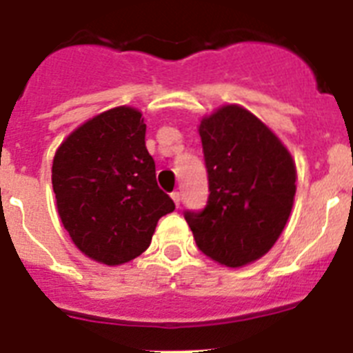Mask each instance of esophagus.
I'll use <instances>...</instances> for the list:
<instances>
[{"label":"esophagus","instance_id":"obj_1","mask_svg":"<svg viewBox=\"0 0 353 353\" xmlns=\"http://www.w3.org/2000/svg\"><path fill=\"white\" fill-rule=\"evenodd\" d=\"M171 198H173L174 205L179 207V205H180V192L179 191H173V192H171Z\"/></svg>","mask_w":353,"mask_h":353}]
</instances>
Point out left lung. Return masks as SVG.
Masks as SVG:
<instances>
[{
  "mask_svg": "<svg viewBox=\"0 0 353 353\" xmlns=\"http://www.w3.org/2000/svg\"><path fill=\"white\" fill-rule=\"evenodd\" d=\"M208 199L185 210L196 245L226 267L258 260L290 217L297 171L288 150L254 114L224 105L199 125Z\"/></svg>",
  "mask_w": 353,
  "mask_h": 353,
  "instance_id": "obj_1",
  "label": "left lung"
}]
</instances>
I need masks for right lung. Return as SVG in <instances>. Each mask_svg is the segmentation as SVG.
I'll return each mask as SVG.
<instances>
[{
    "mask_svg": "<svg viewBox=\"0 0 353 353\" xmlns=\"http://www.w3.org/2000/svg\"><path fill=\"white\" fill-rule=\"evenodd\" d=\"M146 125L132 108L99 114L61 143L52 189L61 223L93 260L120 265L148 249L157 221L174 210L155 180Z\"/></svg>",
    "mask_w": 353,
    "mask_h": 353,
    "instance_id": "add662e5",
    "label": "right lung"
}]
</instances>
